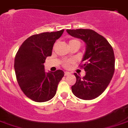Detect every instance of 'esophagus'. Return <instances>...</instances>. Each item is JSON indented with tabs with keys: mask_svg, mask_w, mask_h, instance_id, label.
I'll list each match as a JSON object with an SVG mask.
<instances>
[{
	"mask_svg": "<svg viewBox=\"0 0 128 128\" xmlns=\"http://www.w3.org/2000/svg\"><path fill=\"white\" fill-rule=\"evenodd\" d=\"M70 72H64V75H65V76H69V75H70Z\"/></svg>",
	"mask_w": 128,
	"mask_h": 128,
	"instance_id": "esophagus-1",
	"label": "esophagus"
}]
</instances>
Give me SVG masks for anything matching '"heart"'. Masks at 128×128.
Instances as JSON below:
<instances>
[{
  "instance_id": "1",
  "label": "heart",
  "mask_w": 128,
  "mask_h": 128,
  "mask_svg": "<svg viewBox=\"0 0 128 128\" xmlns=\"http://www.w3.org/2000/svg\"><path fill=\"white\" fill-rule=\"evenodd\" d=\"M73 43H78L80 44V41L77 40H70L69 42V44H70ZM70 61H66L64 62V66L65 67H69V66L70 65Z\"/></svg>"
}]
</instances>
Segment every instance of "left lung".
I'll list each match as a JSON object with an SVG mask.
<instances>
[{"instance_id": "8db88e82", "label": "left lung", "mask_w": 128, "mask_h": 128, "mask_svg": "<svg viewBox=\"0 0 128 128\" xmlns=\"http://www.w3.org/2000/svg\"><path fill=\"white\" fill-rule=\"evenodd\" d=\"M68 34L83 40L86 50L81 61V68L86 72L80 77L74 73L76 82L72 86L74 95L85 100L100 96L109 85L114 72V51L103 36L90 29L67 30Z\"/></svg>"}]
</instances>
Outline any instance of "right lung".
I'll return each instance as SVG.
<instances>
[{
    "label": "right lung",
    "instance_id": "add662e5",
    "mask_svg": "<svg viewBox=\"0 0 128 128\" xmlns=\"http://www.w3.org/2000/svg\"><path fill=\"white\" fill-rule=\"evenodd\" d=\"M64 30L34 34L20 46L15 58L16 80L26 96L36 102H44L54 96L59 82L64 75L62 70L46 72V57L52 54L53 45Z\"/></svg>",
    "mask_w": 128,
    "mask_h": 128
}]
</instances>
